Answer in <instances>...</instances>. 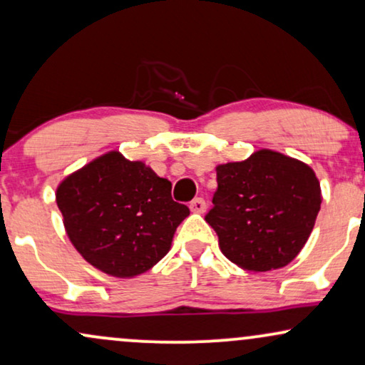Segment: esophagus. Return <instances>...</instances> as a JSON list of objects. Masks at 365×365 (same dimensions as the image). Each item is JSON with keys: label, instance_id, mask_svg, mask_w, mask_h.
I'll return each instance as SVG.
<instances>
[{"label": "esophagus", "instance_id": "obj_1", "mask_svg": "<svg viewBox=\"0 0 365 365\" xmlns=\"http://www.w3.org/2000/svg\"><path fill=\"white\" fill-rule=\"evenodd\" d=\"M205 209H207V204L202 197L193 198V200L190 202V210L195 212V214H204Z\"/></svg>", "mask_w": 365, "mask_h": 365}]
</instances>
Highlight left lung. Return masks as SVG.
Masks as SVG:
<instances>
[{
  "label": "left lung",
  "mask_w": 365,
  "mask_h": 365,
  "mask_svg": "<svg viewBox=\"0 0 365 365\" xmlns=\"http://www.w3.org/2000/svg\"><path fill=\"white\" fill-rule=\"evenodd\" d=\"M214 207L205 220L224 256L255 273L292 262L315 225L320 183L302 161L271 150L217 167Z\"/></svg>",
  "instance_id": "1"
}]
</instances>
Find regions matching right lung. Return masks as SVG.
Instances as JSON below:
<instances>
[{
    "instance_id": "add662e5",
    "label": "right lung",
    "mask_w": 365,
    "mask_h": 365,
    "mask_svg": "<svg viewBox=\"0 0 365 365\" xmlns=\"http://www.w3.org/2000/svg\"><path fill=\"white\" fill-rule=\"evenodd\" d=\"M67 236L87 262L106 274L131 278L170 251L190 214L172 198V183L118 151L91 161L57 188Z\"/></svg>"
}]
</instances>
